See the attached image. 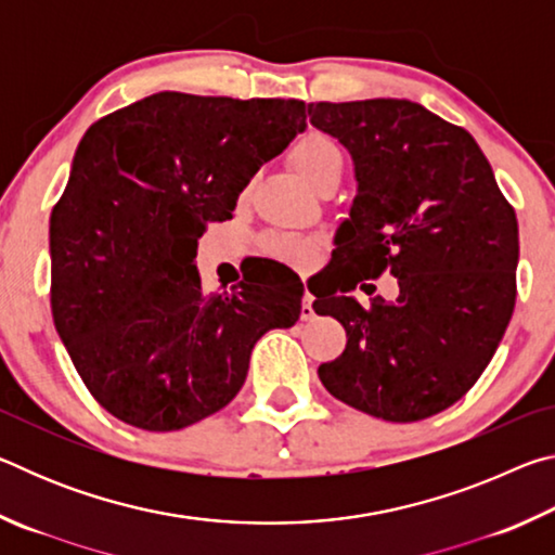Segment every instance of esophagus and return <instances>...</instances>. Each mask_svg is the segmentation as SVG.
Returning a JSON list of instances; mask_svg holds the SVG:
<instances>
[{
    "label": "esophagus",
    "instance_id": "esophagus-1",
    "mask_svg": "<svg viewBox=\"0 0 555 555\" xmlns=\"http://www.w3.org/2000/svg\"><path fill=\"white\" fill-rule=\"evenodd\" d=\"M315 311H313V294L306 291L304 294V304H300V321H313Z\"/></svg>",
    "mask_w": 555,
    "mask_h": 555
}]
</instances>
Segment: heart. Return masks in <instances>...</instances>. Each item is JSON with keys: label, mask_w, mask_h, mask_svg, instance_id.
<instances>
[{"label": "heart", "mask_w": 555, "mask_h": 555, "mask_svg": "<svg viewBox=\"0 0 555 555\" xmlns=\"http://www.w3.org/2000/svg\"><path fill=\"white\" fill-rule=\"evenodd\" d=\"M291 164L298 171L304 181L315 188L333 176H343V149L333 137L323 134V131H306L296 139L294 149H291ZM267 249L276 259L286 261L291 267H311L321 244L313 237H304V234H274L267 240Z\"/></svg>", "instance_id": "b5f03b06"}]
</instances>
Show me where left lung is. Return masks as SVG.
Here are the masks:
<instances>
[{"mask_svg": "<svg viewBox=\"0 0 555 555\" xmlns=\"http://www.w3.org/2000/svg\"><path fill=\"white\" fill-rule=\"evenodd\" d=\"M311 125L337 139L357 193L335 232L347 291L389 271L397 300L321 298L347 333L318 367L352 409L411 424L453 406L480 379L514 313L519 228L482 149L411 100L313 102Z\"/></svg>", "mask_w": 555, "mask_h": 555, "instance_id": "obj_1", "label": "left lung"}]
</instances>
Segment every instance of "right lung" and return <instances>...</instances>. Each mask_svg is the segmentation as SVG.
Masks as SVG:
<instances>
[{
    "label": "right lung",
    "instance_id": "1",
    "mask_svg": "<svg viewBox=\"0 0 555 555\" xmlns=\"http://www.w3.org/2000/svg\"><path fill=\"white\" fill-rule=\"evenodd\" d=\"M306 131L300 100L156 92L95 121L51 215L55 331L92 397L129 426L181 430L237 397L304 284L267 261L232 294L195 267L205 222L232 218L261 166Z\"/></svg>",
    "mask_w": 555,
    "mask_h": 555
}]
</instances>
